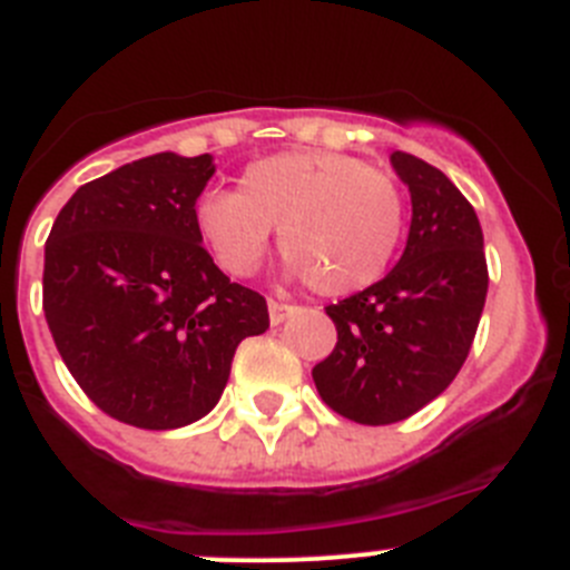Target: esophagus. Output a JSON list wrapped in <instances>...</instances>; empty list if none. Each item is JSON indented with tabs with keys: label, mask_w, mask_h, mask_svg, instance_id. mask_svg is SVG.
I'll return each instance as SVG.
<instances>
[{
	"label": "esophagus",
	"mask_w": 570,
	"mask_h": 570,
	"mask_svg": "<svg viewBox=\"0 0 570 570\" xmlns=\"http://www.w3.org/2000/svg\"><path fill=\"white\" fill-rule=\"evenodd\" d=\"M268 314H271V322H274V325H279V322H285L291 314H294V305H288V302L268 299Z\"/></svg>",
	"instance_id": "1"
}]
</instances>
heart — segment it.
<instances>
[{
    "mask_svg": "<svg viewBox=\"0 0 570 570\" xmlns=\"http://www.w3.org/2000/svg\"><path fill=\"white\" fill-rule=\"evenodd\" d=\"M196 230L219 268L250 276L279 228V254L325 296L374 285L405 234V196L394 176L334 150H288L250 163L239 190L196 205Z\"/></svg>",
    "mask_w": 570,
    "mask_h": 570,
    "instance_id": "1",
    "label": "heart"
}]
</instances>
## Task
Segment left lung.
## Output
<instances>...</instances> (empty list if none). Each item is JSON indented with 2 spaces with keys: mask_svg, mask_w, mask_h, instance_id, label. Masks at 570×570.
<instances>
[{
  "mask_svg": "<svg viewBox=\"0 0 570 570\" xmlns=\"http://www.w3.org/2000/svg\"><path fill=\"white\" fill-rule=\"evenodd\" d=\"M411 234L385 279L328 305L336 345L314 365L322 402L360 425L414 416L460 374L488 294L476 210L434 165L394 150Z\"/></svg>",
  "mask_w": 570,
  "mask_h": 570,
  "instance_id": "1",
  "label": "left lung"
}]
</instances>
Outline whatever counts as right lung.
Listing matches in <instances>:
<instances>
[{"label": "right lung", "mask_w": 570, "mask_h": 570, "mask_svg": "<svg viewBox=\"0 0 570 570\" xmlns=\"http://www.w3.org/2000/svg\"><path fill=\"white\" fill-rule=\"evenodd\" d=\"M210 156L154 154L85 183L45 242L42 308L59 356L114 420L170 431L205 416L265 296L216 268L196 230Z\"/></svg>", "instance_id": "1"}]
</instances>
